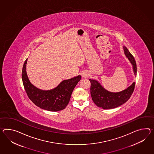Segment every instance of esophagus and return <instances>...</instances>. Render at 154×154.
Here are the masks:
<instances>
[{"label":"esophagus","instance_id":"esophagus-1","mask_svg":"<svg viewBox=\"0 0 154 154\" xmlns=\"http://www.w3.org/2000/svg\"><path fill=\"white\" fill-rule=\"evenodd\" d=\"M88 75H89L87 72H84L82 74L83 77H88Z\"/></svg>","mask_w":154,"mask_h":154}]
</instances>
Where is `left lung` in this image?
I'll use <instances>...</instances> for the list:
<instances>
[{
  "mask_svg": "<svg viewBox=\"0 0 154 154\" xmlns=\"http://www.w3.org/2000/svg\"><path fill=\"white\" fill-rule=\"evenodd\" d=\"M124 53L130 61L135 75L137 73V66L135 58L128 48L124 47ZM91 82V95L96 105L103 109H114L123 105L131 96L135 89V82L125 90L119 92H111L105 90L97 81L89 79Z\"/></svg>",
  "mask_w": 154,
  "mask_h": 154,
  "instance_id": "1",
  "label": "left lung"
}]
</instances>
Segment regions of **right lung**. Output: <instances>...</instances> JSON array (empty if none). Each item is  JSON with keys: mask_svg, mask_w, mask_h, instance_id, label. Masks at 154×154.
I'll list each match as a JSON object with an SVG mask.
<instances>
[{"mask_svg": "<svg viewBox=\"0 0 154 154\" xmlns=\"http://www.w3.org/2000/svg\"><path fill=\"white\" fill-rule=\"evenodd\" d=\"M26 59L23 67L22 77L26 94L30 100L41 109L49 111H58L66 108L72 93L81 76L64 80L55 88L44 91L38 89L30 82L26 75Z\"/></svg>", "mask_w": 154, "mask_h": 154, "instance_id": "add662e5", "label": "right lung"}]
</instances>
